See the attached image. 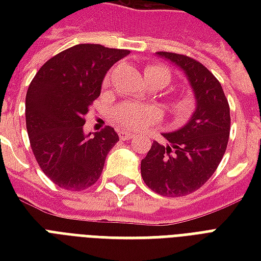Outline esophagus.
Instances as JSON below:
<instances>
[{
  "label": "esophagus",
  "mask_w": 261,
  "mask_h": 261,
  "mask_svg": "<svg viewBox=\"0 0 261 261\" xmlns=\"http://www.w3.org/2000/svg\"><path fill=\"white\" fill-rule=\"evenodd\" d=\"M119 137L120 140H123V141H128V140H131L134 137V134H131L128 131H119Z\"/></svg>",
  "instance_id": "34e87169"
}]
</instances>
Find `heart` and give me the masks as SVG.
Returning a JSON list of instances; mask_svg holds the SVG:
<instances>
[{
    "label": "heart",
    "mask_w": 261,
    "mask_h": 261,
    "mask_svg": "<svg viewBox=\"0 0 261 261\" xmlns=\"http://www.w3.org/2000/svg\"><path fill=\"white\" fill-rule=\"evenodd\" d=\"M144 75L151 86L164 88L172 80V71L166 65L162 64H149L144 69ZM112 80V71L106 74L103 78V88H108ZM181 110H189L190 103L183 102L180 105ZM161 114L153 106L148 105H138V103L124 102L119 105L113 110V123L123 130H142L144 127L155 124L159 121Z\"/></svg>",
    "instance_id": "heart-1"
}]
</instances>
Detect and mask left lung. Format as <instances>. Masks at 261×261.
<instances>
[{"instance_id": "obj_1", "label": "left lung", "mask_w": 261, "mask_h": 261, "mask_svg": "<svg viewBox=\"0 0 261 261\" xmlns=\"http://www.w3.org/2000/svg\"><path fill=\"white\" fill-rule=\"evenodd\" d=\"M158 54L185 71L197 109L180 130L165 133L168 145L153 141L141 161V176L152 192L180 197L198 190L222 161L229 140V103L219 81L200 61L185 54Z\"/></svg>"}]
</instances>
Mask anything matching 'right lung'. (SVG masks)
I'll use <instances>...</instances> for the list:
<instances>
[{
    "mask_svg": "<svg viewBox=\"0 0 261 261\" xmlns=\"http://www.w3.org/2000/svg\"><path fill=\"white\" fill-rule=\"evenodd\" d=\"M128 53L76 44L46 61L28 88L25 116L32 151L43 173L61 189L81 192L95 185L119 141L110 125L89 137L84 124L109 68Z\"/></svg>",
    "mask_w": 261,
    "mask_h": 261,
    "instance_id": "1",
    "label": "right lung"
}]
</instances>
